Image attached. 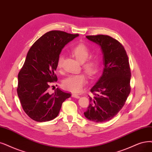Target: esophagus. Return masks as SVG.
Returning <instances> with one entry per match:
<instances>
[{
    "instance_id": "34e87169",
    "label": "esophagus",
    "mask_w": 152,
    "mask_h": 152,
    "mask_svg": "<svg viewBox=\"0 0 152 152\" xmlns=\"http://www.w3.org/2000/svg\"><path fill=\"white\" fill-rule=\"evenodd\" d=\"M72 96L73 98H77V99L80 98V95L77 94H76V93H72Z\"/></svg>"
}]
</instances>
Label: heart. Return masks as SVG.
Listing matches in <instances>:
<instances>
[{
    "label": "heart",
    "instance_id": "1",
    "mask_svg": "<svg viewBox=\"0 0 152 152\" xmlns=\"http://www.w3.org/2000/svg\"><path fill=\"white\" fill-rule=\"evenodd\" d=\"M71 53L81 63L82 68L89 77H94L99 69L100 59L98 56L88 58L90 50L84 44H79L73 47ZM64 61V56L60 54L57 61V66L61 68ZM86 83V77L84 73L73 75L68 76L63 81V86L67 90L72 92H79Z\"/></svg>",
    "mask_w": 152,
    "mask_h": 152
}]
</instances>
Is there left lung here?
Instances as JSON below:
<instances>
[{"instance_id":"8db88e82","label":"left lung","mask_w":152,"mask_h":152,"mask_svg":"<svg viewBox=\"0 0 152 152\" xmlns=\"http://www.w3.org/2000/svg\"><path fill=\"white\" fill-rule=\"evenodd\" d=\"M103 53L102 76L91 89L89 104L84 113L87 119L97 123L111 120L124 106L130 93L131 71L126 50L116 39L106 35L87 36Z\"/></svg>"}]
</instances>
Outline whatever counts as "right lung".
<instances>
[{
  "label": "right lung",
  "instance_id": "1",
  "mask_svg": "<svg viewBox=\"0 0 152 152\" xmlns=\"http://www.w3.org/2000/svg\"><path fill=\"white\" fill-rule=\"evenodd\" d=\"M79 34L61 31L44 34L34 43L27 53L18 75V94L25 113L33 120L43 122L58 115L62 103L71 93L59 88L49 94L50 83L58 81L54 71L62 49Z\"/></svg>",
  "mask_w": 152,
  "mask_h": 152
}]
</instances>
